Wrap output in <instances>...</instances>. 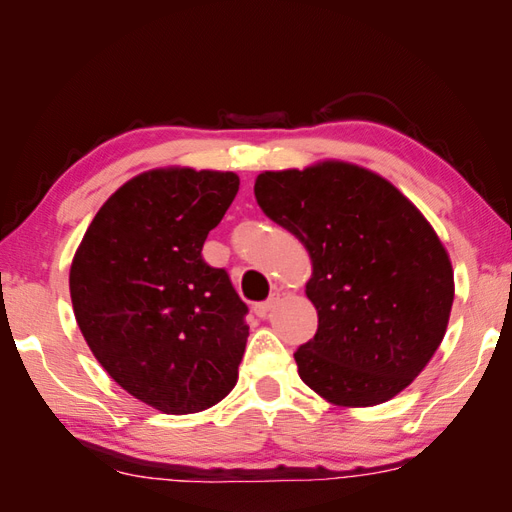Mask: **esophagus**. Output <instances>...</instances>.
<instances>
[{
    "mask_svg": "<svg viewBox=\"0 0 512 512\" xmlns=\"http://www.w3.org/2000/svg\"><path fill=\"white\" fill-rule=\"evenodd\" d=\"M277 301H280V292H273L267 301H260L254 305V314L258 318H267V314L277 305Z\"/></svg>",
    "mask_w": 512,
    "mask_h": 512,
    "instance_id": "34e87169",
    "label": "esophagus"
}]
</instances>
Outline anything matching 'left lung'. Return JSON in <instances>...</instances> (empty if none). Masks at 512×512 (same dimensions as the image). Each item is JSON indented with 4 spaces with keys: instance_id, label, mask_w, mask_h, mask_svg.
<instances>
[{
    "instance_id": "8db88e82",
    "label": "left lung",
    "mask_w": 512,
    "mask_h": 512,
    "mask_svg": "<svg viewBox=\"0 0 512 512\" xmlns=\"http://www.w3.org/2000/svg\"><path fill=\"white\" fill-rule=\"evenodd\" d=\"M254 194L312 258L318 331L297 352L301 380L335 406L393 399L442 344L455 299L436 230L393 183L348 162L267 170Z\"/></svg>"
}]
</instances>
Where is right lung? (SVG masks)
Listing matches in <instances>:
<instances>
[{
	"mask_svg": "<svg viewBox=\"0 0 512 512\" xmlns=\"http://www.w3.org/2000/svg\"><path fill=\"white\" fill-rule=\"evenodd\" d=\"M237 192L235 173L147 170L106 200L74 254L70 297L87 346L160 412L207 410L237 384L247 305L203 260Z\"/></svg>",
	"mask_w": 512,
	"mask_h": 512,
	"instance_id": "add662e5",
	"label": "right lung"
}]
</instances>
